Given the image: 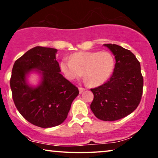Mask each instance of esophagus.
Returning a JSON list of instances; mask_svg holds the SVG:
<instances>
[{
    "instance_id": "1",
    "label": "esophagus",
    "mask_w": 158,
    "mask_h": 158,
    "mask_svg": "<svg viewBox=\"0 0 158 158\" xmlns=\"http://www.w3.org/2000/svg\"><path fill=\"white\" fill-rule=\"evenodd\" d=\"M85 91V89L83 88V87H79V92L80 94H82L83 91Z\"/></svg>"
}]
</instances>
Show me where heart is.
<instances>
[{
	"label": "heart",
	"mask_w": 158,
	"mask_h": 158,
	"mask_svg": "<svg viewBox=\"0 0 158 158\" xmlns=\"http://www.w3.org/2000/svg\"><path fill=\"white\" fill-rule=\"evenodd\" d=\"M114 58L111 53L102 52H78L69 59L64 58L61 68L66 77L75 81L81 76L91 86H99L110 77L114 68Z\"/></svg>",
	"instance_id": "obj_1"
}]
</instances>
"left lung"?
<instances>
[{
    "label": "left lung",
    "instance_id": "8db88e82",
    "mask_svg": "<svg viewBox=\"0 0 158 158\" xmlns=\"http://www.w3.org/2000/svg\"><path fill=\"white\" fill-rule=\"evenodd\" d=\"M116 59L114 73L106 83L91 89L94 99L91 110L102 121H116L131 114L143 94L141 64L130 50L114 44H105Z\"/></svg>",
    "mask_w": 158,
    "mask_h": 158
}]
</instances>
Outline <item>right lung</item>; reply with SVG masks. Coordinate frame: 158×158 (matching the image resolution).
I'll return each mask as SVG.
<instances>
[{"label":"right lung","instance_id":"obj_1","mask_svg":"<svg viewBox=\"0 0 158 158\" xmlns=\"http://www.w3.org/2000/svg\"><path fill=\"white\" fill-rule=\"evenodd\" d=\"M57 50L37 46L14 64L10 87L18 111L28 122L43 128L61 124L67 117L78 89L60 73ZM33 69L42 75L37 87L27 84L26 75Z\"/></svg>","mask_w":158,"mask_h":158}]
</instances>
